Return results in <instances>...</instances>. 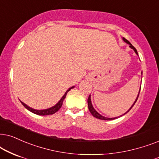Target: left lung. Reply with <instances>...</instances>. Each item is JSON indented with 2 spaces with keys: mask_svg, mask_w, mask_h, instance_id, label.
Masks as SVG:
<instances>
[{
  "mask_svg": "<svg viewBox=\"0 0 159 159\" xmlns=\"http://www.w3.org/2000/svg\"><path fill=\"white\" fill-rule=\"evenodd\" d=\"M123 41H124V42H125V43H126L127 44H129V47L132 48V49H133L134 50V52L136 53V54L137 55H138V53H137V50H136V48H135L134 46H133L132 45V43H129V42L126 39H124V38H123ZM142 75H143V71H142ZM140 89H141V85H140ZM140 89H139V92H138V94H137V98H136V99H135V101L134 102V103H133V105H132V106H131V107L125 113H124L123 114V115H121V116H124V115H125L126 113H127L129 111H130L131 109L132 108V107L134 106V105L135 104V102H137V99H138V97H139V92H140ZM87 102H88V107H89V111H90V113H92V115L94 116V117H95V118H99V119H101V120H113V119H116V118H118L119 117V116H118V117H115V118H107V117H105V116H102L101 114H99L98 112H97L96 110H95L94 108V107H93V105H92V100H91V95H89V98H88V100H87Z\"/></svg>",
  "mask_w": 159,
  "mask_h": 159,
  "instance_id": "1",
  "label": "left lung"
}]
</instances>
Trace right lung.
<instances>
[{
  "label": "right lung",
  "instance_id": "add662e5",
  "mask_svg": "<svg viewBox=\"0 0 159 159\" xmlns=\"http://www.w3.org/2000/svg\"><path fill=\"white\" fill-rule=\"evenodd\" d=\"M74 87H75V86H72V87L69 88L68 89H67L66 92H65V94L63 95V96L62 97V98L60 99V101H59L56 105H54V106L49 107V108H47V109H43V110L33 109V108H32V107H29L28 105H27L26 104H25V103H24V102H22L21 100H20V102H21V103H22V104L23 105V106L25 107V108L27 109V110H28V111H30V112H32V113L36 114V115H39V116L52 115V114L55 113H56V112H57L60 109V107H62V105L63 101H64L65 98V97H66V95L67 94V92H68L70 89H73Z\"/></svg>",
  "mask_w": 159,
  "mask_h": 159
}]
</instances>
